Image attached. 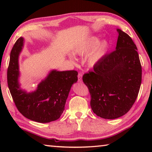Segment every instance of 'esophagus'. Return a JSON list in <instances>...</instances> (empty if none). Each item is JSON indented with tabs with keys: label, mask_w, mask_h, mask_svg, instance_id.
Segmentation results:
<instances>
[{
	"label": "esophagus",
	"mask_w": 152,
	"mask_h": 152,
	"mask_svg": "<svg viewBox=\"0 0 152 152\" xmlns=\"http://www.w3.org/2000/svg\"><path fill=\"white\" fill-rule=\"evenodd\" d=\"M82 74L81 73H79L78 74V81L79 82H82Z\"/></svg>",
	"instance_id": "1"
}]
</instances>
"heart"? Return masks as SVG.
I'll return each mask as SVG.
<instances>
[{
	"label": "heart",
	"mask_w": 152,
	"mask_h": 152,
	"mask_svg": "<svg viewBox=\"0 0 152 152\" xmlns=\"http://www.w3.org/2000/svg\"><path fill=\"white\" fill-rule=\"evenodd\" d=\"M101 38L98 36H91L84 41L78 42L74 46V54L83 55L87 53L85 62L90 67H93L104 57L109 48V43L106 40L100 42Z\"/></svg>",
	"instance_id": "heart-1"
}]
</instances>
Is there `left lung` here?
Segmentation results:
<instances>
[{
    "mask_svg": "<svg viewBox=\"0 0 152 152\" xmlns=\"http://www.w3.org/2000/svg\"><path fill=\"white\" fill-rule=\"evenodd\" d=\"M116 50L108 53L82 77L91 94V107L97 116L114 119L125 115L134 104L141 83L137 48L119 29Z\"/></svg>",
    "mask_w": 152,
    "mask_h": 152,
    "instance_id": "obj_1",
    "label": "left lung"
}]
</instances>
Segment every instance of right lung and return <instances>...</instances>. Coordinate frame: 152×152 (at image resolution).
I'll return each instance as SVG.
<instances>
[{"mask_svg":"<svg viewBox=\"0 0 152 152\" xmlns=\"http://www.w3.org/2000/svg\"><path fill=\"white\" fill-rule=\"evenodd\" d=\"M19 37L12 48L7 70V82L15 105L27 119L38 123H49L58 119L65 108L66 100L72 84L78 80V72L51 71L38 84L36 91L27 92L20 88L19 82V56L23 47Z\"/></svg>","mask_w":152,"mask_h":152,"instance_id":"obj_1","label":"right lung"}]
</instances>
